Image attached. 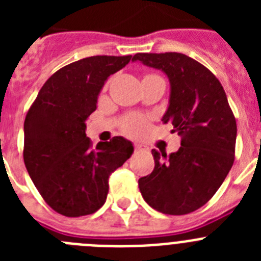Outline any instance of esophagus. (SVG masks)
Listing matches in <instances>:
<instances>
[{"label":"esophagus","mask_w":261,"mask_h":261,"mask_svg":"<svg viewBox=\"0 0 261 261\" xmlns=\"http://www.w3.org/2000/svg\"><path fill=\"white\" fill-rule=\"evenodd\" d=\"M135 150L136 151H146V150H149V147H147L146 145L141 144V142H136V144H135Z\"/></svg>","instance_id":"1"}]
</instances>
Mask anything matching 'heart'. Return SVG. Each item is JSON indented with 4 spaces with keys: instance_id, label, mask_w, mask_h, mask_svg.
<instances>
[{
    "instance_id": "heart-1",
    "label": "heart",
    "mask_w": 261,
    "mask_h": 261,
    "mask_svg": "<svg viewBox=\"0 0 261 261\" xmlns=\"http://www.w3.org/2000/svg\"><path fill=\"white\" fill-rule=\"evenodd\" d=\"M121 126L129 135H138L146 128V119L141 115H129L123 120Z\"/></svg>"
}]
</instances>
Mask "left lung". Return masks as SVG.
Here are the masks:
<instances>
[{
  "label": "left lung",
  "instance_id": "obj_1",
  "mask_svg": "<svg viewBox=\"0 0 261 261\" xmlns=\"http://www.w3.org/2000/svg\"><path fill=\"white\" fill-rule=\"evenodd\" d=\"M132 60L166 73L171 93L162 121L181 137L176 153L151 150L153 172L138 180L142 197L165 214L197 211L234 163L237 121L225 90L208 68L183 53H136Z\"/></svg>",
  "mask_w": 261,
  "mask_h": 261
}]
</instances>
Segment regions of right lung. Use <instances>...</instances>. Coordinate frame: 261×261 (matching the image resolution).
Returning <instances> with one entry per match:
<instances>
[{"label": "right lung", "mask_w": 261, "mask_h": 261, "mask_svg": "<svg viewBox=\"0 0 261 261\" xmlns=\"http://www.w3.org/2000/svg\"><path fill=\"white\" fill-rule=\"evenodd\" d=\"M130 60L93 56L71 62L48 78L27 112L24 165L41 197L62 216L95 213L107 199L110 175L132 155V142L120 136L96 147L86 137V120L106 80Z\"/></svg>", "instance_id": "add662e5"}]
</instances>
